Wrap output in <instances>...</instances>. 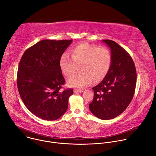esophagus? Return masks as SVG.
<instances>
[{"mask_svg": "<svg viewBox=\"0 0 156 156\" xmlns=\"http://www.w3.org/2000/svg\"><path fill=\"white\" fill-rule=\"evenodd\" d=\"M73 91H74V93H82L83 90H74Z\"/></svg>", "mask_w": 156, "mask_h": 156, "instance_id": "esophagus-1", "label": "esophagus"}]
</instances>
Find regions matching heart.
Segmentation results:
<instances>
[{"label":"heart","instance_id":"obj_1","mask_svg":"<svg viewBox=\"0 0 156 156\" xmlns=\"http://www.w3.org/2000/svg\"><path fill=\"white\" fill-rule=\"evenodd\" d=\"M111 60L110 52L106 48L83 42L72 49V56L66 52L62 54L60 67L65 76L71 78L80 66L81 72L69 80L67 84L73 87H84L105 77Z\"/></svg>","mask_w":156,"mask_h":156}]
</instances>
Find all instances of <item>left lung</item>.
<instances>
[{
	"mask_svg": "<svg viewBox=\"0 0 156 156\" xmlns=\"http://www.w3.org/2000/svg\"><path fill=\"white\" fill-rule=\"evenodd\" d=\"M111 51V65L104 80L92 89L94 98L89 107L94 115L110 120L120 115L134 96L136 71L130 55L114 41L102 40Z\"/></svg>",
	"mask_w": 156,
	"mask_h": 156,
	"instance_id": "8db88e82",
	"label": "left lung"
}]
</instances>
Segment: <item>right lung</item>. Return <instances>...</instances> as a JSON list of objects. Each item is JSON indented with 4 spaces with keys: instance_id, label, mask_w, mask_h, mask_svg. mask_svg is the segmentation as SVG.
I'll use <instances>...</instances> for the list:
<instances>
[{
    "instance_id": "obj_1",
    "label": "right lung",
    "mask_w": 156,
    "mask_h": 156,
    "mask_svg": "<svg viewBox=\"0 0 156 156\" xmlns=\"http://www.w3.org/2000/svg\"><path fill=\"white\" fill-rule=\"evenodd\" d=\"M71 40H42L25 51L18 69L17 86L20 97L34 115L55 120L67 110L72 89L60 91L65 83L60 59Z\"/></svg>"
}]
</instances>
